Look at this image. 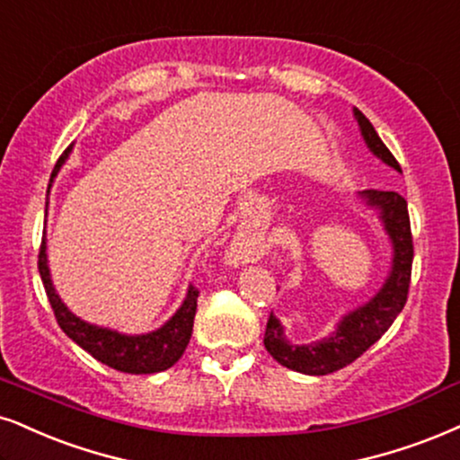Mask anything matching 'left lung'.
<instances>
[{
  "label": "left lung",
  "mask_w": 460,
  "mask_h": 460,
  "mask_svg": "<svg viewBox=\"0 0 460 460\" xmlns=\"http://www.w3.org/2000/svg\"><path fill=\"white\" fill-rule=\"evenodd\" d=\"M354 115L358 119L360 132L365 136L368 149L376 153L379 160H384L388 166L401 172L399 162L394 160L388 146L382 143L371 121L358 109L354 111ZM365 196L368 204L379 207L384 226H386L390 239H393V273H390L388 281L384 283V288L376 298L368 300L365 307L345 315L337 332L320 343L290 345L283 337V328L277 322V317L269 315L264 332V348L269 349V354L279 365L292 368V371L307 373V376H328V373H334L339 368L351 365L393 326L396 315L405 307L407 294H410L413 262V239L407 200L401 194H396V191L382 190H371Z\"/></svg>",
  "instance_id": "left-lung-1"
}]
</instances>
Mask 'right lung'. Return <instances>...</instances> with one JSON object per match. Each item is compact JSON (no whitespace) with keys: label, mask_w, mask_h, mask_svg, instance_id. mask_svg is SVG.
Returning a JSON list of instances; mask_svg holds the SVG:
<instances>
[{"label":"right lung","mask_w":460,"mask_h":460,"mask_svg":"<svg viewBox=\"0 0 460 460\" xmlns=\"http://www.w3.org/2000/svg\"><path fill=\"white\" fill-rule=\"evenodd\" d=\"M70 146L61 153V157L57 160L50 181L57 172H59L61 164L66 162ZM44 239L40 243V253H38V270L42 277L44 290H47L49 303L53 307L57 324L61 326L67 337L74 343H78L84 351L93 356L95 360L104 362L111 368H117L121 373H134V376H143V373H160L166 371L177 362L190 343L191 328H194V315L198 307V294L200 290L191 286L187 292L185 303L181 305V309L172 315V320L166 326H162L160 331L140 334V337H128V334H119L109 328H100L93 324H87L81 317H76L72 311L61 303L59 296L55 294L53 283H50L49 266H47V253H44Z\"/></svg>","instance_id":"1"}]
</instances>
